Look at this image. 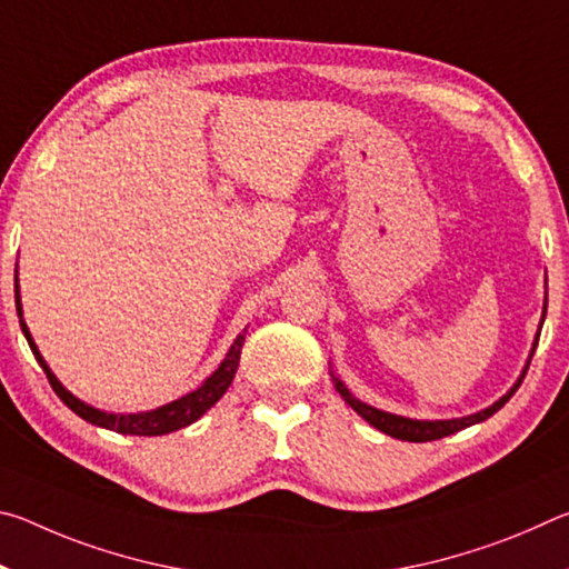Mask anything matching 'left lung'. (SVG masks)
<instances>
[{
	"mask_svg": "<svg viewBox=\"0 0 569 569\" xmlns=\"http://www.w3.org/2000/svg\"><path fill=\"white\" fill-rule=\"evenodd\" d=\"M545 286H547V278H545ZM545 316H547V293H545V306H542V319H539V331H542V323H545ZM539 331L535 336V343H532V351H529V359L525 363L522 373H519V379L512 383V389H509L505 397H499L492 407L481 409L477 413H469V417H459V419H409V417H399V413H389V411H381L377 407H371V403H363L361 399H356L353 393L346 389V383L336 377L331 371V379H333V387L336 391L341 393V399L349 403V407L359 413L361 419H366L371 423V427H377L383 435H389L393 439H401V441H435L441 437H449V435H457V431L471 427V423H479L492 417L495 411H499L509 401V397L519 389V383H522L525 373L529 369V361H532V353L537 349V341H539Z\"/></svg>",
	"mask_w": 569,
	"mask_h": 569,
	"instance_id": "obj_1",
	"label": "left lung"
}]
</instances>
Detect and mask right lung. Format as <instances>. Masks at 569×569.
<instances>
[{"label":"right lung","mask_w":569,"mask_h":569,"mask_svg":"<svg viewBox=\"0 0 569 569\" xmlns=\"http://www.w3.org/2000/svg\"><path fill=\"white\" fill-rule=\"evenodd\" d=\"M14 303H17V316H19V326H22L24 339H27V343H30L34 359L40 361V366L44 369L47 379H50L57 397H60L67 403V407H70L77 413V417H82L84 421L94 423V427L118 431V435H130V437H162V435H170V431H178L182 427H188V423L198 421L200 417H203V413L210 407H213V403L228 391L230 381H233L236 371H238L240 349H243V343H246V331L238 333V339L228 349L226 359L218 363V369L210 373V377L203 383H200L196 391L186 393V397H180V399L170 401V403H162V407L150 409V411L114 413V411L94 409V407H90V403H84L82 399H77L72 391H67L62 387L60 379H57L50 366H47L44 356L40 353V349H37L32 333H30V329H27V323H24L22 296H19L17 271H14Z\"/></svg>","instance_id":"1"}]
</instances>
